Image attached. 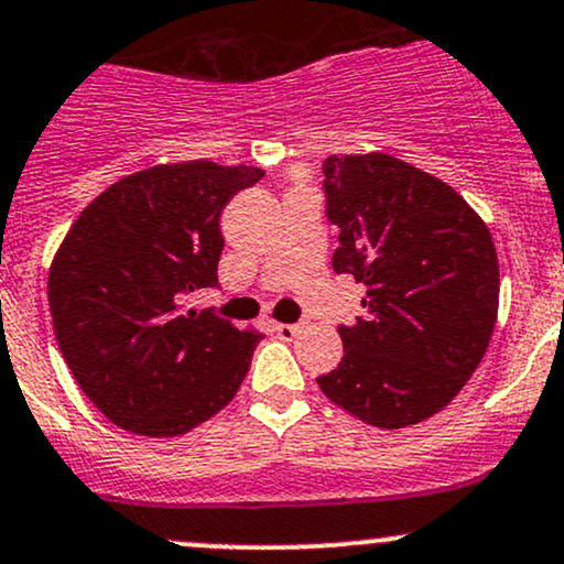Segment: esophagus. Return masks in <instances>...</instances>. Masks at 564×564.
<instances>
[{
  "label": "esophagus",
  "mask_w": 564,
  "mask_h": 564,
  "mask_svg": "<svg viewBox=\"0 0 564 564\" xmlns=\"http://www.w3.org/2000/svg\"><path fill=\"white\" fill-rule=\"evenodd\" d=\"M272 332L278 334V339H294L296 337V332H300V326L296 324H272Z\"/></svg>",
  "instance_id": "obj_1"
}]
</instances>
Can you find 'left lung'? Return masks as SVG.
<instances>
[{"instance_id": "8db88e82", "label": "left lung", "mask_w": 564, "mask_h": 564, "mask_svg": "<svg viewBox=\"0 0 564 564\" xmlns=\"http://www.w3.org/2000/svg\"><path fill=\"white\" fill-rule=\"evenodd\" d=\"M337 275L364 283L345 356L321 391L377 429L423 423L479 367L498 318V253L485 221L442 178L391 154L324 160Z\"/></svg>"}]
</instances>
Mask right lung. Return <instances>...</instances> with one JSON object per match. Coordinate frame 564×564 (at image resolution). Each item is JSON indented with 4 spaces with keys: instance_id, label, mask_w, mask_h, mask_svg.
<instances>
[{
    "instance_id": "obj_1",
    "label": "right lung",
    "mask_w": 564,
    "mask_h": 564,
    "mask_svg": "<svg viewBox=\"0 0 564 564\" xmlns=\"http://www.w3.org/2000/svg\"><path fill=\"white\" fill-rule=\"evenodd\" d=\"M262 176L208 160L154 165L101 192L61 243L47 278L55 339L120 429L178 436L238 393L262 334L182 302L219 286L221 212Z\"/></svg>"
}]
</instances>
